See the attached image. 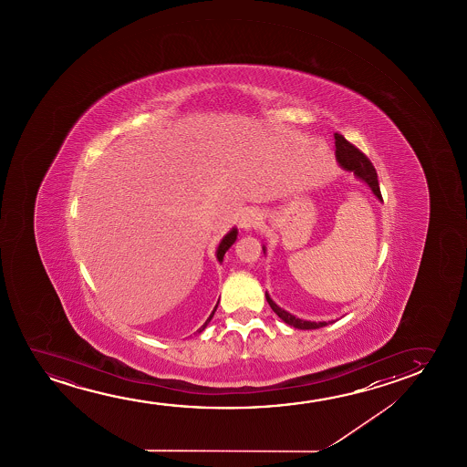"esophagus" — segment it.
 Masks as SVG:
<instances>
[{"label":"esophagus","instance_id":"esophagus-1","mask_svg":"<svg viewBox=\"0 0 467 467\" xmlns=\"http://www.w3.org/2000/svg\"><path fill=\"white\" fill-rule=\"evenodd\" d=\"M262 223V213L256 209H247L239 218V226L244 231L255 230Z\"/></svg>","mask_w":467,"mask_h":467}]
</instances>
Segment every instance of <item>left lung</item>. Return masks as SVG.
<instances>
[{
  "label": "left lung",
  "instance_id": "1",
  "mask_svg": "<svg viewBox=\"0 0 467 467\" xmlns=\"http://www.w3.org/2000/svg\"><path fill=\"white\" fill-rule=\"evenodd\" d=\"M335 147H337L335 154H337V161H338L339 166L343 167L345 171H349V172L354 173L358 180H362L365 185L370 188L371 192H373L379 201H383L381 192H379V183H378L377 171H375V167L371 164L370 160H368L362 151H358V148L354 147L352 143L346 140L345 137L341 134H335ZM263 252H266L265 245H263ZM265 295H266V301H268L271 309H273L287 326L294 327V328L314 330V328H320V327L333 324V320H328V322H313V320L295 317L294 314L287 313L285 309L277 306L275 301L271 300L268 292Z\"/></svg>",
  "mask_w": 467,
  "mask_h": 467
}]
</instances>
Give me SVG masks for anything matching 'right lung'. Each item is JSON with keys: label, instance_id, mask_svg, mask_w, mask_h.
I'll return each instance as SVG.
<instances>
[{"label": "right lung", "instance_id": "obj_1", "mask_svg": "<svg viewBox=\"0 0 467 467\" xmlns=\"http://www.w3.org/2000/svg\"><path fill=\"white\" fill-rule=\"evenodd\" d=\"M236 239H237V228H233V230H231L230 233H228V234H226V236H224L223 239H222V241H220V244H218V247H217L218 262H220V263L223 262V256H224V254H226V250L230 249L231 245H233V244L236 243ZM217 307H218V303H217V305H215V307H213V311H212L211 316H209V319L205 320L204 326H202V327H201V328H199L198 333L202 332V330H204L205 327H207V324H209V322H211L212 317H213V314H215V311H217Z\"/></svg>", "mask_w": 467, "mask_h": 467}]
</instances>
